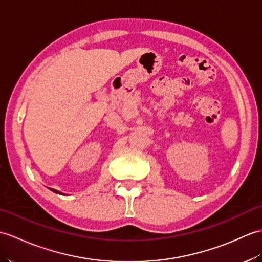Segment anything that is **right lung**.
Here are the masks:
<instances>
[{
  "mask_svg": "<svg viewBox=\"0 0 262 262\" xmlns=\"http://www.w3.org/2000/svg\"><path fill=\"white\" fill-rule=\"evenodd\" d=\"M50 190H51V191H53L54 193H59V194H60V192H58L57 190H53V188H50Z\"/></svg>",
  "mask_w": 262,
  "mask_h": 262,
  "instance_id": "1",
  "label": "right lung"
}]
</instances>
